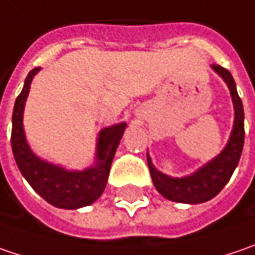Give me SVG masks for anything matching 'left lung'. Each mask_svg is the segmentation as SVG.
<instances>
[{
    "instance_id": "1",
    "label": "left lung",
    "mask_w": 255,
    "mask_h": 255,
    "mask_svg": "<svg viewBox=\"0 0 255 255\" xmlns=\"http://www.w3.org/2000/svg\"><path fill=\"white\" fill-rule=\"evenodd\" d=\"M214 70L227 82L231 92L235 120L230 141L222 153L205 164L199 170L186 177H169L154 169L151 160L147 156V163L153 183L158 192L173 202L202 203L212 199L224 189L231 179L244 147V108L241 98L238 97L237 86L230 70L219 65H212Z\"/></svg>"
}]
</instances>
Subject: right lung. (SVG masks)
<instances>
[{
	"label": "right lung",
	"mask_w": 255,
	"mask_h": 255,
	"mask_svg": "<svg viewBox=\"0 0 255 255\" xmlns=\"http://www.w3.org/2000/svg\"><path fill=\"white\" fill-rule=\"evenodd\" d=\"M40 68H34L25 78L23 91L15 99L12 111L11 147L15 163L38 195L47 202L63 209H78L94 203L107 186L114 154L127 127L126 123L104 128L98 140L97 164L83 172H68L59 166L43 161L28 148L23 129V110L30 83Z\"/></svg>",
	"instance_id": "1"
}]
</instances>
